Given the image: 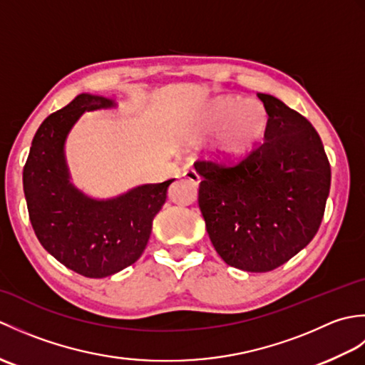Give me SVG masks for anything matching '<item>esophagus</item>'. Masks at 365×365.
<instances>
[{
	"label": "esophagus",
	"mask_w": 365,
	"mask_h": 365,
	"mask_svg": "<svg viewBox=\"0 0 365 365\" xmlns=\"http://www.w3.org/2000/svg\"><path fill=\"white\" fill-rule=\"evenodd\" d=\"M183 177H185V178H188V180H190L192 185H196V187H197V185L200 183V175L196 173L195 169H188V170H185V173H183Z\"/></svg>",
	"instance_id": "obj_1"
}]
</instances>
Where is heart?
I'll use <instances>...</instances> for the list:
<instances>
[{
    "instance_id": "obj_1",
    "label": "heart",
    "mask_w": 365,
    "mask_h": 365,
    "mask_svg": "<svg viewBox=\"0 0 365 365\" xmlns=\"http://www.w3.org/2000/svg\"><path fill=\"white\" fill-rule=\"evenodd\" d=\"M268 111L255 98L221 97L208 103L185 127V136L191 143L220 133V150L224 157L235 158L246 153L265 135Z\"/></svg>"
}]
</instances>
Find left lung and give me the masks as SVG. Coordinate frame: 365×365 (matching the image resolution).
Instances as JSON below:
<instances>
[{
	"label": "left lung",
	"instance_id": "obj_1",
	"mask_svg": "<svg viewBox=\"0 0 365 365\" xmlns=\"http://www.w3.org/2000/svg\"><path fill=\"white\" fill-rule=\"evenodd\" d=\"M268 111L263 143L234 160H197L199 208L230 267L267 273L315 237L331 187L322 139L304 115L257 94Z\"/></svg>",
	"mask_w": 365,
	"mask_h": 365
}]
</instances>
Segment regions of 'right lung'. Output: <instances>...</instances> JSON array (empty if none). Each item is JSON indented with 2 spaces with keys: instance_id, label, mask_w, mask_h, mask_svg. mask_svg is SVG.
<instances>
[{
  "instance_id": "add662e5",
  "label": "right lung",
  "mask_w": 365,
  "mask_h": 365,
  "mask_svg": "<svg viewBox=\"0 0 365 365\" xmlns=\"http://www.w3.org/2000/svg\"><path fill=\"white\" fill-rule=\"evenodd\" d=\"M113 105V100L80 94L50 114L36 131L23 168V191L37 240L64 267L86 277L111 276L141 257L152 221L174 182L143 185L111 200L89 199L68 183V130L84 111Z\"/></svg>"
}]
</instances>
